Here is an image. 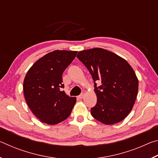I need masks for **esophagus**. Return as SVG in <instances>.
<instances>
[{"label":"esophagus","mask_w":158,"mask_h":158,"mask_svg":"<svg viewBox=\"0 0 158 158\" xmlns=\"http://www.w3.org/2000/svg\"><path fill=\"white\" fill-rule=\"evenodd\" d=\"M85 93H81V95H80L79 96V99H83V98H84V97H85Z\"/></svg>","instance_id":"obj_1"}]
</instances>
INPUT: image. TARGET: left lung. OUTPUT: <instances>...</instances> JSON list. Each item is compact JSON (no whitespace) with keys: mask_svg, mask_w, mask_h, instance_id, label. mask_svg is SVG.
<instances>
[{"mask_svg":"<svg viewBox=\"0 0 158 158\" xmlns=\"http://www.w3.org/2000/svg\"><path fill=\"white\" fill-rule=\"evenodd\" d=\"M77 57L94 81L97 104L90 109L93 117L106 125L123 121L132 109L138 93L139 81L132 67L124 58L102 48L81 51ZM98 81L101 83L98 87Z\"/></svg>","mask_w":158,"mask_h":158,"instance_id":"left-lung-1","label":"left lung"}]
</instances>
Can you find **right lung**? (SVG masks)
I'll use <instances>...</instances> for the list:
<instances>
[{"instance_id": "right-lung-1", "label": "right lung", "mask_w": 158, "mask_h": 158, "mask_svg": "<svg viewBox=\"0 0 158 158\" xmlns=\"http://www.w3.org/2000/svg\"><path fill=\"white\" fill-rule=\"evenodd\" d=\"M76 51L55 50L40 58L28 69L23 89L26 103L42 123L56 125L68 118L77 98L69 97L62 75L75 58Z\"/></svg>"}]
</instances>
